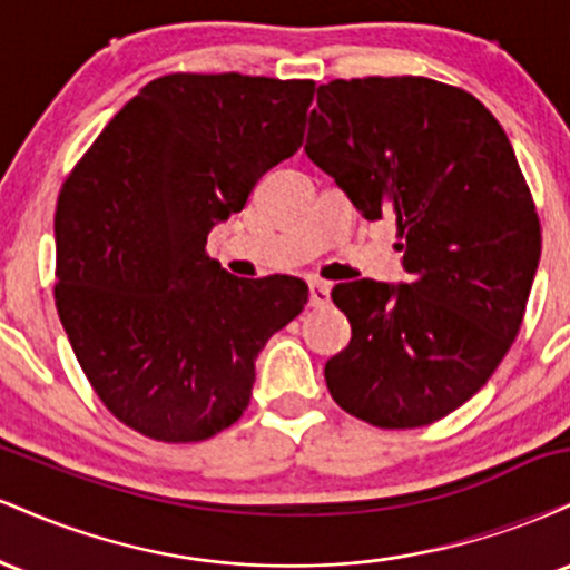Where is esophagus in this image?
<instances>
[{"label": "esophagus", "instance_id": "obj_1", "mask_svg": "<svg viewBox=\"0 0 570 570\" xmlns=\"http://www.w3.org/2000/svg\"><path fill=\"white\" fill-rule=\"evenodd\" d=\"M311 305L313 307L330 305V284H326V281H311Z\"/></svg>", "mask_w": 570, "mask_h": 570}]
</instances>
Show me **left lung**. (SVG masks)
Returning a JSON list of instances; mask_svg holds the SVG:
<instances>
[{
  "mask_svg": "<svg viewBox=\"0 0 570 570\" xmlns=\"http://www.w3.org/2000/svg\"><path fill=\"white\" fill-rule=\"evenodd\" d=\"M307 158L356 212L396 222L410 284L348 281L332 299L348 348L326 389L377 429H417L469 402L512 348L541 257L520 163L485 104L429 77H356L318 88Z\"/></svg>",
  "mask_w": 570,
  "mask_h": 570,
  "instance_id": "1",
  "label": "left lung"
}]
</instances>
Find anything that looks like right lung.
<instances>
[{
    "instance_id": "1",
    "label": "right lung",
    "mask_w": 570,
    "mask_h": 570,
    "mask_svg": "<svg viewBox=\"0 0 570 570\" xmlns=\"http://www.w3.org/2000/svg\"><path fill=\"white\" fill-rule=\"evenodd\" d=\"M313 80L176 71L153 80L71 168L56 206V307L120 423L203 442L248 407L254 358L303 313L305 281L235 278L217 222L305 136Z\"/></svg>"
}]
</instances>
